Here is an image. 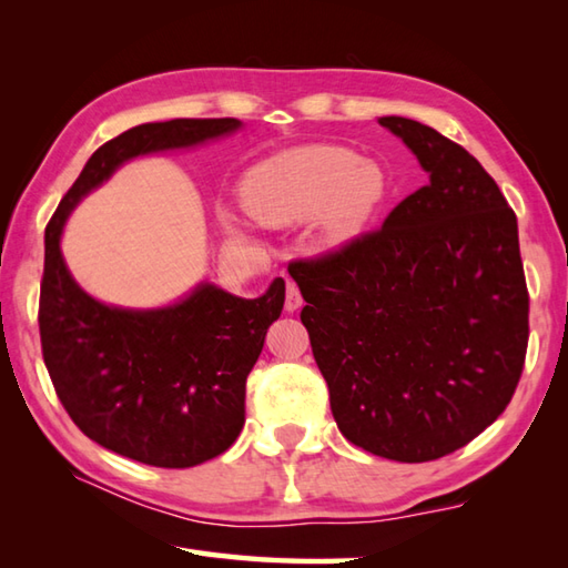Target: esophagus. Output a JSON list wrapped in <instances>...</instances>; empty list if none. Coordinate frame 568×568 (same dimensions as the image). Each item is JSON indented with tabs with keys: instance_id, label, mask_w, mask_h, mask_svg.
<instances>
[{
	"instance_id": "1",
	"label": "esophagus",
	"mask_w": 568,
	"mask_h": 568,
	"mask_svg": "<svg viewBox=\"0 0 568 568\" xmlns=\"http://www.w3.org/2000/svg\"><path fill=\"white\" fill-rule=\"evenodd\" d=\"M297 307H303V295H300L297 283L287 281V291H285V310L295 312Z\"/></svg>"
}]
</instances>
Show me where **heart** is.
<instances>
[{"instance_id": "heart-1", "label": "heart", "mask_w": 568, "mask_h": 568, "mask_svg": "<svg viewBox=\"0 0 568 568\" xmlns=\"http://www.w3.org/2000/svg\"><path fill=\"white\" fill-rule=\"evenodd\" d=\"M385 195L388 180L381 168L342 146L285 151L253 168L241 185V202L256 222L285 226L322 214L329 241L358 234Z\"/></svg>"}]
</instances>
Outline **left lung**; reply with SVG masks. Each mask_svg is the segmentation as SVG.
<instances>
[{
	"label": "left lung",
	"mask_w": 568,
	"mask_h": 568,
	"mask_svg": "<svg viewBox=\"0 0 568 568\" xmlns=\"http://www.w3.org/2000/svg\"><path fill=\"white\" fill-rule=\"evenodd\" d=\"M429 183L381 229L287 271L344 437L393 462H434L496 422L520 383L529 293L517 216L464 146L405 116Z\"/></svg>",
	"instance_id": "obj_1"
}]
</instances>
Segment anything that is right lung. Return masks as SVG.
Segmentation results:
<instances>
[{"label":"right lung","mask_w":568,"mask_h":568,"mask_svg":"<svg viewBox=\"0 0 568 568\" xmlns=\"http://www.w3.org/2000/svg\"><path fill=\"white\" fill-rule=\"evenodd\" d=\"M239 119L141 124L92 153L45 226L39 300L41 352L58 400L104 449L159 468L224 454L244 429L246 378L281 317L285 281L256 300L210 283L165 310L106 307L72 281L60 232L82 195L141 153L185 149L239 129Z\"/></svg>","instance_id":"1"}]
</instances>
